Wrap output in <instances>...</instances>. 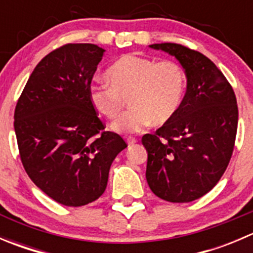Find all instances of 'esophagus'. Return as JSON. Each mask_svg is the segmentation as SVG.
Segmentation results:
<instances>
[{"instance_id": "esophagus-1", "label": "esophagus", "mask_w": 253, "mask_h": 253, "mask_svg": "<svg viewBox=\"0 0 253 253\" xmlns=\"http://www.w3.org/2000/svg\"><path fill=\"white\" fill-rule=\"evenodd\" d=\"M134 143H137V139L134 137H127V144L133 145Z\"/></svg>"}]
</instances>
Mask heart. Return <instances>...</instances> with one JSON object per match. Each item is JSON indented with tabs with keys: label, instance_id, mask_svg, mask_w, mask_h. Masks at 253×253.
Instances as JSON below:
<instances>
[{
	"label": "heart",
	"instance_id": "obj_1",
	"mask_svg": "<svg viewBox=\"0 0 253 253\" xmlns=\"http://www.w3.org/2000/svg\"><path fill=\"white\" fill-rule=\"evenodd\" d=\"M109 82H94L89 100L99 114L116 120L128 99L132 108L112 129L120 133L139 132L152 122L162 126L180 108L186 86V76L178 63L137 55H125L108 70Z\"/></svg>",
	"mask_w": 253,
	"mask_h": 253
}]
</instances>
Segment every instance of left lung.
<instances>
[{"mask_svg":"<svg viewBox=\"0 0 253 253\" xmlns=\"http://www.w3.org/2000/svg\"><path fill=\"white\" fill-rule=\"evenodd\" d=\"M149 47L175 56L187 89L171 120L142 143L150 190L172 203L192 202L218 183L230 162L237 131L236 96L228 79L203 53L180 44Z\"/></svg>","mask_w":253,"mask_h":253,"instance_id":"obj_1","label":"left lung"}]
</instances>
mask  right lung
<instances>
[{
    "mask_svg": "<svg viewBox=\"0 0 253 253\" xmlns=\"http://www.w3.org/2000/svg\"><path fill=\"white\" fill-rule=\"evenodd\" d=\"M105 50L66 44L45 56L28 79L14 111L22 164L33 182L67 207L98 200L109 170L127 147L89 100L91 79Z\"/></svg>",
    "mask_w": 253,
    "mask_h": 253,
    "instance_id": "add662e5",
    "label": "right lung"
}]
</instances>
